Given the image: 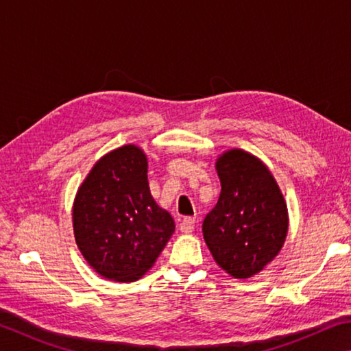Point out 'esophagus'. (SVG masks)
Instances as JSON below:
<instances>
[{"label":"esophagus","mask_w":351,"mask_h":351,"mask_svg":"<svg viewBox=\"0 0 351 351\" xmlns=\"http://www.w3.org/2000/svg\"><path fill=\"white\" fill-rule=\"evenodd\" d=\"M195 218H190V217H186V218H182L181 219V223H180V229H181V232H184V234H189V232H192V230L195 229Z\"/></svg>","instance_id":"34e87169"}]
</instances>
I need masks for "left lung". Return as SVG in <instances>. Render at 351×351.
I'll use <instances>...</instances> for the list:
<instances>
[{
	"mask_svg": "<svg viewBox=\"0 0 351 351\" xmlns=\"http://www.w3.org/2000/svg\"><path fill=\"white\" fill-rule=\"evenodd\" d=\"M221 192L203 221L207 247L237 278L272 261L288 232V209L268 167L252 154L230 150L217 161Z\"/></svg>",
	"mask_w": 351,
	"mask_h": 351,
	"instance_id": "8db88e82",
	"label": "left lung"
}]
</instances>
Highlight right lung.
I'll list each match as a JSON object with an SVG mask.
<instances>
[{
	"mask_svg": "<svg viewBox=\"0 0 351 351\" xmlns=\"http://www.w3.org/2000/svg\"><path fill=\"white\" fill-rule=\"evenodd\" d=\"M77 246L100 276L133 282L152 268L175 230L147 181L141 148L123 145L94 165L73 209Z\"/></svg>",
	"mask_w": 351,
	"mask_h": 351,
	"instance_id": "obj_1",
	"label": "right lung"
}]
</instances>
